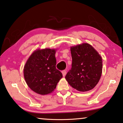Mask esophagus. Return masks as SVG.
I'll list each match as a JSON object with an SVG mask.
<instances>
[{
	"label": "esophagus",
	"instance_id": "obj_1",
	"mask_svg": "<svg viewBox=\"0 0 123 123\" xmlns=\"http://www.w3.org/2000/svg\"><path fill=\"white\" fill-rule=\"evenodd\" d=\"M66 73H67L66 70H62V75H63V77H65V76L66 75Z\"/></svg>",
	"mask_w": 123,
	"mask_h": 123
}]
</instances>
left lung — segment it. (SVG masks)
<instances>
[{
	"instance_id": "1",
	"label": "left lung",
	"mask_w": 123,
	"mask_h": 123,
	"mask_svg": "<svg viewBox=\"0 0 123 123\" xmlns=\"http://www.w3.org/2000/svg\"><path fill=\"white\" fill-rule=\"evenodd\" d=\"M70 50L72 65L65 78L78 91L84 92L92 89L102 75V57L86 43L71 47Z\"/></svg>"
}]
</instances>
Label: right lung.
Wrapping results in <instances>:
<instances>
[{
    "label": "right lung",
    "instance_id": "obj_1",
    "mask_svg": "<svg viewBox=\"0 0 123 123\" xmlns=\"http://www.w3.org/2000/svg\"><path fill=\"white\" fill-rule=\"evenodd\" d=\"M54 49H45L35 51L25 63L24 75L31 90L41 95L52 92L62 78L56 69Z\"/></svg>",
    "mask_w": 123,
    "mask_h": 123
}]
</instances>
